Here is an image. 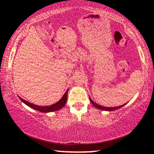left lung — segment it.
I'll use <instances>...</instances> for the list:
<instances>
[{
    "label": "left lung",
    "mask_w": 154,
    "mask_h": 154,
    "mask_svg": "<svg viewBox=\"0 0 154 154\" xmlns=\"http://www.w3.org/2000/svg\"><path fill=\"white\" fill-rule=\"evenodd\" d=\"M67 93H68V90L65 92L62 97L60 99V100H59L57 102L55 103V104L50 105V106H38V105H36V104H32V103L26 102V100H23V99L20 97L19 96L18 97H20V99L22 102H24L25 104L30 107V108L35 109V110H36V111H40V112L48 113V112H52V111H55L60 110V109H62V107L64 106L65 104H66V102ZM91 102H92V103H93V104H94V103L92 102V100H91Z\"/></svg>",
    "instance_id": "1"
}]
</instances>
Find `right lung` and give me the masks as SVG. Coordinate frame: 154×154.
<instances>
[{"instance_id":"1","label":"right lung","mask_w":154,"mask_h":154,"mask_svg":"<svg viewBox=\"0 0 154 154\" xmlns=\"http://www.w3.org/2000/svg\"><path fill=\"white\" fill-rule=\"evenodd\" d=\"M94 16H96V17H98V15L97 14V15H93V17H94ZM92 104H93V103H92ZM125 104H123V105H121V106H118V107H104V106H100V105H99V106H97V105H94V106H95L96 107H98V109H102V110H104V111H113V110H116V109H120V108H121L122 106H123Z\"/></svg>"}]
</instances>
